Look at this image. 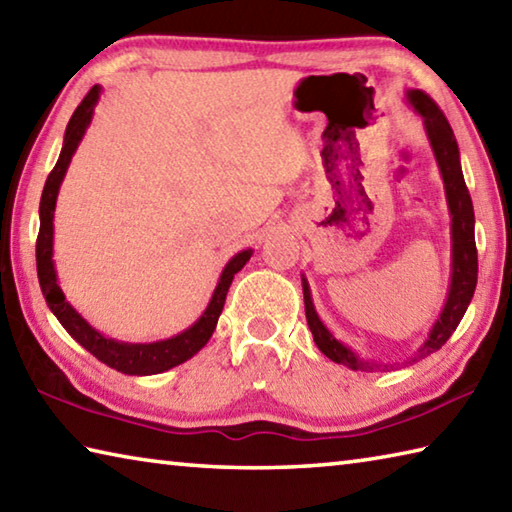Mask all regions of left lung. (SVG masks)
I'll return each instance as SVG.
<instances>
[{"label":"left lung","mask_w":512,"mask_h":512,"mask_svg":"<svg viewBox=\"0 0 512 512\" xmlns=\"http://www.w3.org/2000/svg\"><path fill=\"white\" fill-rule=\"evenodd\" d=\"M408 98L414 104V109L423 115V122H426L428 138L432 142V149H435V156L443 176V185H446L448 207L452 214L450 294H448V303L441 312V318L437 321V325L432 327L430 339L423 343V347L417 354V359H423V356L441 350V345L446 343L452 336V332L457 330L459 321L464 318L468 310L470 298L475 294V287H477V245H475V211H472V200L468 194L464 173H461L459 147H457L455 133L450 129L446 115H443L437 102L432 100L428 93L410 91ZM303 296H305L307 325H310L318 350H321L327 359H332L339 365H345V368L350 370H361V372H374L379 368V365L374 363L361 361L359 356H354L352 350H347L343 343L336 341L334 336L325 330V325L318 321V316L314 312L310 289H307L305 281H303Z\"/></svg>","instance_id":"8db88e82"}]
</instances>
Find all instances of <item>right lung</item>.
<instances>
[{"label":"right lung","mask_w":512,"mask_h":512,"mask_svg":"<svg viewBox=\"0 0 512 512\" xmlns=\"http://www.w3.org/2000/svg\"><path fill=\"white\" fill-rule=\"evenodd\" d=\"M98 95H100V86H93V89L84 95L80 106L73 111L69 127H66L60 158H57V165L46 178L42 200H40V234H37V243H35L37 278H40L42 294L46 298L48 307H51V312L57 316V321H60L64 325V330L69 332L73 339L84 347V350H89L95 359L122 374H158V372L176 368L180 363H185L198 350L205 347L209 336L216 330L218 316L223 312L225 298H227L231 281H234V274H238L240 269L245 267L249 256H252V249L240 252L229 260L205 314H202L187 332L173 336L169 341L149 343V345L118 343V341L104 339L100 332H95L93 327L86 323L69 303H66L64 292L60 289V285H57V276L53 267V211H55L57 191H60V182L64 178L66 167H69L77 144H80L86 127H89L93 106L98 102Z\"/></svg>","instance_id":"right-lung-1"}]
</instances>
